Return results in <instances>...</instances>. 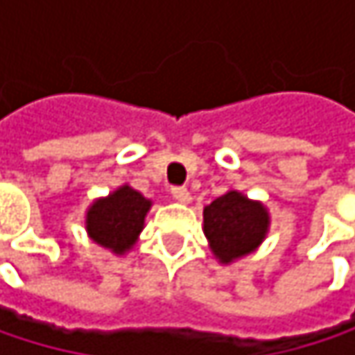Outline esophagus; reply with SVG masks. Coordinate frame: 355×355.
Listing matches in <instances>:
<instances>
[{
	"label": "esophagus",
	"instance_id": "1",
	"mask_svg": "<svg viewBox=\"0 0 355 355\" xmlns=\"http://www.w3.org/2000/svg\"><path fill=\"white\" fill-rule=\"evenodd\" d=\"M173 197L180 201V203H191V193H189V189H184V187H175L173 189Z\"/></svg>",
	"mask_w": 355,
	"mask_h": 355
}]
</instances>
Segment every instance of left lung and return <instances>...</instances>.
<instances>
[{
  "mask_svg": "<svg viewBox=\"0 0 355 355\" xmlns=\"http://www.w3.org/2000/svg\"><path fill=\"white\" fill-rule=\"evenodd\" d=\"M269 226L271 216L265 203L248 199L236 189L203 207V234L222 265H232L254 252L267 239Z\"/></svg>",
  "mask_w": 355,
  "mask_h": 355,
  "instance_id": "obj_1",
  "label": "left lung"
}]
</instances>
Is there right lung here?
I'll return each instance as SVG.
<instances>
[{"label": "right lung", "mask_w": 355, "mask_h": 355, "mask_svg": "<svg viewBox=\"0 0 355 355\" xmlns=\"http://www.w3.org/2000/svg\"><path fill=\"white\" fill-rule=\"evenodd\" d=\"M150 207L152 199L125 182L88 205L84 218L86 234L98 247L121 257L135 247Z\"/></svg>", "instance_id": "right-lung-1"}]
</instances>
